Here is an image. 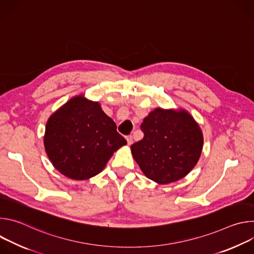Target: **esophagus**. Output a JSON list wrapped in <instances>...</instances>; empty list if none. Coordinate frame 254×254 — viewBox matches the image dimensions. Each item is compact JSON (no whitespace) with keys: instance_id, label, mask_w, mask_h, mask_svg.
Returning <instances> with one entry per match:
<instances>
[{"instance_id":"esophagus-1","label":"esophagus","mask_w":254,"mask_h":254,"mask_svg":"<svg viewBox=\"0 0 254 254\" xmlns=\"http://www.w3.org/2000/svg\"><path fill=\"white\" fill-rule=\"evenodd\" d=\"M127 144H128V146H130V144L132 143V136L131 135H127Z\"/></svg>"}]
</instances>
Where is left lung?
Returning a JSON list of instances; mask_svg holds the SVG:
<instances>
[{"instance_id": "obj_1", "label": "left lung", "mask_w": 254, "mask_h": 254, "mask_svg": "<svg viewBox=\"0 0 254 254\" xmlns=\"http://www.w3.org/2000/svg\"><path fill=\"white\" fill-rule=\"evenodd\" d=\"M143 137L130 147L132 157L147 178L170 184L187 176L198 163L203 133L183 108L157 107L143 119Z\"/></svg>"}]
</instances>
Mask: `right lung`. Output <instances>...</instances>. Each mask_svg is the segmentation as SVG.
<instances>
[{"label": "right lung", "mask_w": 254, "mask_h": 254, "mask_svg": "<svg viewBox=\"0 0 254 254\" xmlns=\"http://www.w3.org/2000/svg\"><path fill=\"white\" fill-rule=\"evenodd\" d=\"M127 140L99 102L83 94L70 98L47 121L44 147L54 168L72 180L99 174Z\"/></svg>", "instance_id": "right-lung-1"}]
</instances>
